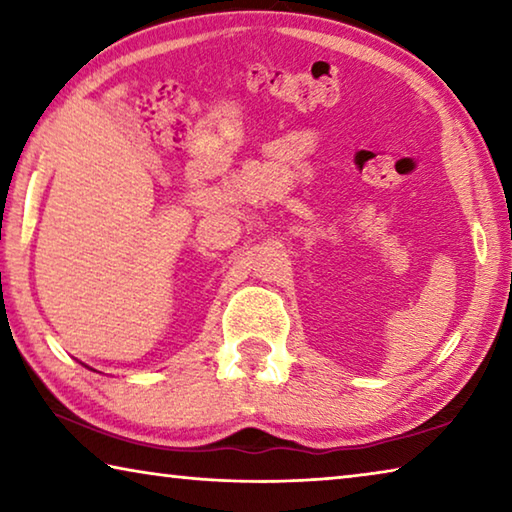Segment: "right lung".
I'll return each mask as SVG.
<instances>
[{
	"label": "right lung",
	"instance_id": "1",
	"mask_svg": "<svg viewBox=\"0 0 512 512\" xmlns=\"http://www.w3.org/2000/svg\"><path fill=\"white\" fill-rule=\"evenodd\" d=\"M83 366H85V363H83ZM85 368H90V366H85ZM90 370H94V368H90ZM94 372H97V370H94Z\"/></svg>",
	"mask_w": 512,
	"mask_h": 512
}]
</instances>
